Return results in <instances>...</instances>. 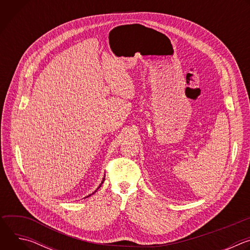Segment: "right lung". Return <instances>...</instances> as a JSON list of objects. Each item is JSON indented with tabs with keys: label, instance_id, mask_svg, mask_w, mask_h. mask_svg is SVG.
Returning <instances> with one entry per match:
<instances>
[{
	"label": "right lung",
	"instance_id": "obj_1",
	"mask_svg": "<svg viewBox=\"0 0 250 250\" xmlns=\"http://www.w3.org/2000/svg\"><path fill=\"white\" fill-rule=\"evenodd\" d=\"M103 181H104V180H103ZM102 184H103V182H102ZM100 187H101V185H100V186H99V188H100ZM99 188H98V189H99ZM98 189H97V190H98ZM95 192H96V191H95ZM95 192H94V193H95ZM94 193H93V194H94ZM90 196H91V195H89V196H88V197H90Z\"/></svg>",
	"mask_w": 250,
	"mask_h": 250
}]
</instances>
